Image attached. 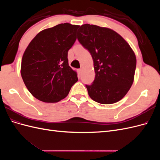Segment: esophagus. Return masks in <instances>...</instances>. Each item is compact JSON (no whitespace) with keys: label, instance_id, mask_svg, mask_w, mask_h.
I'll return each instance as SVG.
<instances>
[{"label":"esophagus","instance_id":"1","mask_svg":"<svg viewBox=\"0 0 160 160\" xmlns=\"http://www.w3.org/2000/svg\"><path fill=\"white\" fill-rule=\"evenodd\" d=\"M77 73H78V75H81V73L82 69H78L77 70Z\"/></svg>","mask_w":160,"mask_h":160}]
</instances>
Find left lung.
I'll return each mask as SVG.
<instances>
[{"mask_svg": "<svg viewBox=\"0 0 160 160\" xmlns=\"http://www.w3.org/2000/svg\"><path fill=\"white\" fill-rule=\"evenodd\" d=\"M77 38L93 61L95 80L86 85L90 98L101 104L123 99L133 84L136 67L132 47L115 31L89 24L80 27Z\"/></svg>", "mask_w": 160, "mask_h": 160, "instance_id": "1", "label": "left lung"}]
</instances>
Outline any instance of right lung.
I'll return each instance as SVG.
<instances>
[{
    "mask_svg": "<svg viewBox=\"0 0 160 160\" xmlns=\"http://www.w3.org/2000/svg\"><path fill=\"white\" fill-rule=\"evenodd\" d=\"M79 25L59 24L38 32L22 55L21 73L33 97L45 103H57L68 95L78 81L69 65L68 51L73 45Z\"/></svg>",
    "mask_w": 160,
    "mask_h": 160,
    "instance_id": "right-lung-1",
    "label": "right lung"
}]
</instances>
